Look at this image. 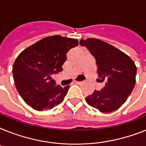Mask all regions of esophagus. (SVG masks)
<instances>
[{
    "label": "esophagus",
    "instance_id": "1",
    "mask_svg": "<svg viewBox=\"0 0 146 146\" xmlns=\"http://www.w3.org/2000/svg\"><path fill=\"white\" fill-rule=\"evenodd\" d=\"M82 82H80V81H74V83L75 84H77V85H80L82 84Z\"/></svg>",
    "mask_w": 146,
    "mask_h": 146
}]
</instances>
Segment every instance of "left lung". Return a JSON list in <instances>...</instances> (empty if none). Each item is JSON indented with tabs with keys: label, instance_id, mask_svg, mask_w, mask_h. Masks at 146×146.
<instances>
[{
	"label": "left lung",
	"instance_id": "8db88e82",
	"mask_svg": "<svg viewBox=\"0 0 146 146\" xmlns=\"http://www.w3.org/2000/svg\"><path fill=\"white\" fill-rule=\"evenodd\" d=\"M80 44L86 47L96 58L98 76L106 82L103 89L95 90L86 101L102 113L117 110L127 101L136 83L133 60L120 50L97 38L81 39Z\"/></svg>",
	"mask_w": 146,
	"mask_h": 146
}]
</instances>
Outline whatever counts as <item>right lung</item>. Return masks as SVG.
<instances>
[{"label":"right lung","instance_id":"1","mask_svg":"<svg viewBox=\"0 0 146 146\" xmlns=\"http://www.w3.org/2000/svg\"><path fill=\"white\" fill-rule=\"evenodd\" d=\"M78 44L77 39L53 35L19 54L13 66V74L17 91L26 104L42 111L63 102L70 86L56 85L51 76L63 70L66 54Z\"/></svg>","mask_w":146,"mask_h":146}]
</instances>
